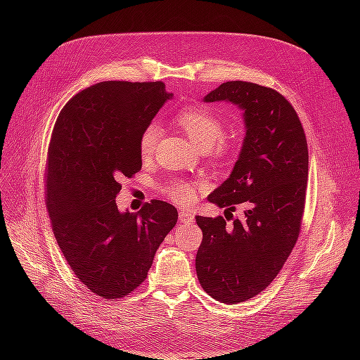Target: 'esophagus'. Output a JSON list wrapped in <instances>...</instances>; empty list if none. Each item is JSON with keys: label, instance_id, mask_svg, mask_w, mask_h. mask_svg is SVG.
Wrapping results in <instances>:
<instances>
[{"label": "esophagus", "instance_id": "esophagus-1", "mask_svg": "<svg viewBox=\"0 0 360 360\" xmlns=\"http://www.w3.org/2000/svg\"><path fill=\"white\" fill-rule=\"evenodd\" d=\"M179 221H180L181 224H192V222L195 221V217H193V214H192L191 212L181 210V212L179 213Z\"/></svg>", "mask_w": 360, "mask_h": 360}]
</instances>
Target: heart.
<instances>
[{"label":"heart","mask_w":360,"mask_h":360,"mask_svg":"<svg viewBox=\"0 0 360 360\" xmlns=\"http://www.w3.org/2000/svg\"><path fill=\"white\" fill-rule=\"evenodd\" d=\"M177 126L189 136L192 143L201 150H209L214 146L217 153L225 155L231 151L233 144L222 138L224 123L219 115L205 110L201 106H188L179 111L174 117ZM160 136V126L158 123L148 124L139 138V153L143 158H150L155 153L156 144ZM204 189L201 183H191L183 180H172L163 184V193L180 205H189L195 200L200 191Z\"/></svg>","instance_id":"heart-1"}]
</instances>
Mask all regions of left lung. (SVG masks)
Wrapping results in <instances>:
<instances>
[{"mask_svg":"<svg viewBox=\"0 0 360 360\" xmlns=\"http://www.w3.org/2000/svg\"><path fill=\"white\" fill-rule=\"evenodd\" d=\"M221 101L245 111L246 136L231 176L207 200L226 207V217L240 203L245 216L233 226L222 216H195L202 230L195 267L207 294L236 304L267 288L296 245L309 158L299 115L276 90L230 81L204 97Z\"/></svg>","mask_w":360,"mask_h":360,"instance_id":"1","label":"left lung"}]
</instances>
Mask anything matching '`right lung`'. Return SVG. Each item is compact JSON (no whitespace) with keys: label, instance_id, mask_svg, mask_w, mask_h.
I'll list each match as a JSON object with an SVG mask.
<instances>
[{"label":"right lung","instance_id":"obj_1","mask_svg":"<svg viewBox=\"0 0 360 360\" xmlns=\"http://www.w3.org/2000/svg\"><path fill=\"white\" fill-rule=\"evenodd\" d=\"M171 97L160 81H105L73 96L53 126L45 172L52 231L76 278L102 299L136 290L177 224L165 201L138 213L115 204L120 181L143 165L141 134Z\"/></svg>","mask_w":360,"mask_h":360}]
</instances>
